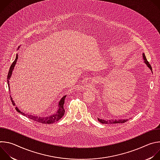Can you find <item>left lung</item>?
Segmentation results:
<instances>
[{
    "instance_id": "8db88e82",
    "label": "left lung",
    "mask_w": 160,
    "mask_h": 160,
    "mask_svg": "<svg viewBox=\"0 0 160 160\" xmlns=\"http://www.w3.org/2000/svg\"><path fill=\"white\" fill-rule=\"evenodd\" d=\"M142 58H143V60H144V63L147 65V66L151 70V72H152V68H151L150 64L149 63V62L147 61V59H146V56H145L144 53H142ZM98 121H99L100 123H103V124L123 123H125V122H126L128 120V119H118V120H111V119H109V120H106L101 119V118H98Z\"/></svg>"
}]
</instances>
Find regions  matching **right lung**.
<instances>
[{"label":"right lung","mask_w":160,"mask_h":160,"mask_svg":"<svg viewBox=\"0 0 160 160\" xmlns=\"http://www.w3.org/2000/svg\"><path fill=\"white\" fill-rule=\"evenodd\" d=\"M20 46H19L18 50L19 49ZM18 54H16V59L14 61V62H12V64H11V67H10V69H9V73H8V86H9V89L10 90V87H9V80L12 76V72L14 69V67L16 66V62H17V60H18ZM66 95L64 96L61 99L60 101H59L58 102V110L54 113V114H52V115H50L49 116H45V117H42V116H35V115H29V114H26L25 112H22V111H21L17 106H16V109L18 112H20L21 115H24L28 118H29L30 119H32L34 121H36V122H38L39 123H45V124H51V123H54L56 122H58V120H59L64 115V112H65V110L64 109V100H65V98H66ZM11 97V96H10ZM11 101H12V103L14 106H16L14 101L12 100V98L11 97Z\"/></svg>","instance_id":"add662e5"}]
</instances>
